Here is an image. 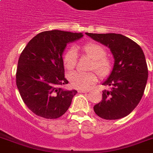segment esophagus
<instances>
[{
  "label": "esophagus",
  "instance_id": "esophagus-1",
  "mask_svg": "<svg viewBox=\"0 0 153 153\" xmlns=\"http://www.w3.org/2000/svg\"><path fill=\"white\" fill-rule=\"evenodd\" d=\"M89 91H90L89 90H80L79 92V93H88Z\"/></svg>",
  "mask_w": 153,
  "mask_h": 153
}]
</instances>
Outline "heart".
<instances>
[{
    "instance_id": "b5f03b06",
    "label": "heart",
    "mask_w": 153,
    "mask_h": 153,
    "mask_svg": "<svg viewBox=\"0 0 153 153\" xmlns=\"http://www.w3.org/2000/svg\"><path fill=\"white\" fill-rule=\"evenodd\" d=\"M82 51L89 57L92 58L94 63L92 68L96 69L101 74H105L110 69V61L105 56V49L99 44L91 42L82 47ZM63 66L67 70H73L77 63V51L74 48L68 49L62 56ZM72 86L77 89L90 88L98 80V75L95 72H72L68 76Z\"/></svg>"
}]
</instances>
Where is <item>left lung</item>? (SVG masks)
<instances>
[{"label": "left lung", "instance_id": "left-lung-1", "mask_svg": "<svg viewBox=\"0 0 153 153\" xmlns=\"http://www.w3.org/2000/svg\"><path fill=\"white\" fill-rule=\"evenodd\" d=\"M86 34L108 47L114 58L111 73L102 82L111 89L102 91V100L94 106V110L105 120L125 117L135 109L144 94L149 75L145 54L137 43L123 35Z\"/></svg>", "mask_w": 153, "mask_h": 153}]
</instances>
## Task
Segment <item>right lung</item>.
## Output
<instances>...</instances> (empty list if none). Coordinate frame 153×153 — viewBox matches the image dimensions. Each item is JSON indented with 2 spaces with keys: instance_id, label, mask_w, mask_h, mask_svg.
I'll return each instance as SVG.
<instances>
[{
  "instance_id": "1",
  "label": "right lung",
  "mask_w": 153,
  "mask_h": 153,
  "mask_svg": "<svg viewBox=\"0 0 153 153\" xmlns=\"http://www.w3.org/2000/svg\"><path fill=\"white\" fill-rule=\"evenodd\" d=\"M82 33L52 30L32 38L21 52L16 70V86L27 108L47 119L59 117L67 112L75 90L67 91L62 53L67 44Z\"/></svg>"
}]
</instances>
